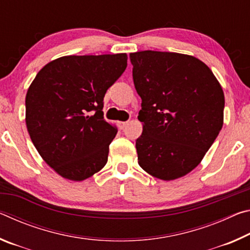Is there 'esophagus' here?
I'll use <instances>...</instances> for the list:
<instances>
[{"instance_id":"34e87169","label":"esophagus","mask_w":250,"mask_h":250,"mask_svg":"<svg viewBox=\"0 0 250 250\" xmlns=\"http://www.w3.org/2000/svg\"><path fill=\"white\" fill-rule=\"evenodd\" d=\"M126 125H128V121H119V122H118V126H119L120 129H124Z\"/></svg>"}]
</instances>
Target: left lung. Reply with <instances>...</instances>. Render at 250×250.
Returning <instances> with one entry per match:
<instances>
[{"label": "left lung", "instance_id": "obj_1", "mask_svg": "<svg viewBox=\"0 0 250 250\" xmlns=\"http://www.w3.org/2000/svg\"><path fill=\"white\" fill-rule=\"evenodd\" d=\"M141 97L135 141L138 163L156 179L172 181L194 170L224 124L225 97L208 66L189 55L143 50L130 54Z\"/></svg>", "mask_w": 250, "mask_h": 250}]
</instances>
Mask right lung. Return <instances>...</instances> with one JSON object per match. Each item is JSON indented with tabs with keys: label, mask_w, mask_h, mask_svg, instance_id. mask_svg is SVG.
Wrapping results in <instances>:
<instances>
[{
	"label": "right lung",
	"mask_w": 250,
	"mask_h": 250,
	"mask_svg": "<svg viewBox=\"0 0 250 250\" xmlns=\"http://www.w3.org/2000/svg\"><path fill=\"white\" fill-rule=\"evenodd\" d=\"M126 54L62 56L29 86L25 121L40 155L64 179L83 181L108 161L118 130L104 119V97L126 68Z\"/></svg>",
	"instance_id": "right-lung-1"
}]
</instances>
